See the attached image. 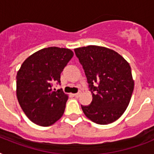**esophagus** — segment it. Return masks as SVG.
<instances>
[{"instance_id":"esophagus-1","label":"esophagus","mask_w":154,"mask_h":154,"mask_svg":"<svg viewBox=\"0 0 154 154\" xmlns=\"http://www.w3.org/2000/svg\"><path fill=\"white\" fill-rule=\"evenodd\" d=\"M79 95H80V92H77V94H73V96H74L75 97H79Z\"/></svg>"}]
</instances>
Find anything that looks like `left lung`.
I'll list each match as a JSON object with an SVG mask.
<instances>
[{
	"label": "left lung",
	"instance_id": "obj_1",
	"mask_svg": "<svg viewBox=\"0 0 154 154\" xmlns=\"http://www.w3.org/2000/svg\"><path fill=\"white\" fill-rule=\"evenodd\" d=\"M83 67L93 100L82 109L92 122L107 125L125 111L134 83L129 64L117 52L105 47L89 45L74 49Z\"/></svg>",
	"mask_w": 154,
	"mask_h": 154
}]
</instances>
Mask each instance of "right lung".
Listing matches in <instances>:
<instances>
[{"label":"right lung","instance_id":"1","mask_svg":"<svg viewBox=\"0 0 154 154\" xmlns=\"http://www.w3.org/2000/svg\"><path fill=\"white\" fill-rule=\"evenodd\" d=\"M73 56L70 49L49 47L29 57L17 74V97L33 123L49 126L62 117L68 96L60 85V73Z\"/></svg>","mask_w":154,"mask_h":154}]
</instances>
